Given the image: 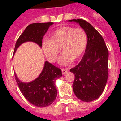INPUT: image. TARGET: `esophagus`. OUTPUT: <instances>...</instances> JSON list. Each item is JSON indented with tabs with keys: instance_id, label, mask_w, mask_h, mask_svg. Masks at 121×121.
I'll use <instances>...</instances> for the list:
<instances>
[{
	"instance_id": "obj_1",
	"label": "esophagus",
	"mask_w": 121,
	"mask_h": 121,
	"mask_svg": "<svg viewBox=\"0 0 121 121\" xmlns=\"http://www.w3.org/2000/svg\"><path fill=\"white\" fill-rule=\"evenodd\" d=\"M68 68H62V69H61V71H62V73L63 74V75H64V74H65V73H67V72H68Z\"/></svg>"
}]
</instances>
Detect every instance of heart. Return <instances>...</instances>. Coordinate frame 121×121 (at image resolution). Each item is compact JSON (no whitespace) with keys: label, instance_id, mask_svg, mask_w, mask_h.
Wrapping results in <instances>:
<instances>
[{"label":"heart","instance_id":"obj_1","mask_svg":"<svg viewBox=\"0 0 121 121\" xmlns=\"http://www.w3.org/2000/svg\"><path fill=\"white\" fill-rule=\"evenodd\" d=\"M88 43L86 32L82 28L64 26L53 31L49 39L42 43V48L48 60L55 62L60 52V63L68 65L77 60L84 53Z\"/></svg>","mask_w":121,"mask_h":121}]
</instances>
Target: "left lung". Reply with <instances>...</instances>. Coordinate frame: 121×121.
<instances>
[{"label": "left lung", "mask_w": 121, "mask_h": 121, "mask_svg": "<svg viewBox=\"0 0 121 121\" xmlns=\"http://www.w3.org/2000/svg\"><path fill=\"white\" fill-rule=\"evenodd\" d=\"M86 32L88 43L80 62L70 69L75 75L73 90L78 99L91 102L103 92L108 78L109 51L100 34L86 21L73 19Z\"/></svg>", "instance_id": "obj_1"}]
</instances>
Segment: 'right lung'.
I'll use <instances>...</instances> for the list:
<instances>
[{"instance_id": "add662e5", "label": "right lung", "mask_w": 121, "mask_h": 121, "mask_svg": "<svg viewBox=\"0 0 121 121\" xmlns=\"http://www.w3.org/2000/svg\"><path fill=\"white\" fill-rule=\"evenodd\" d=\"M53 22L33 23L27 26L16 41L14 52L22 43L33 41L41 46L42 39ZM16 76V82L24 97L33 105L39 107H47L56 99L57 90L55 80L62 76L61 70L46 61L43 70L38 77L29 83H22Z\"/></svg>"}]
</instances>
